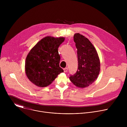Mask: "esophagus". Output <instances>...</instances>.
Masks as SVG:
<instances>
[{
  "label": "esophagus",
  "instance_id": "34e87169",
  "mask_svg": "<svg viewBox=\"0 0 127 127\" xmlns=\"http://www.w3.org/2000/svg\"><path fill=\"white\" fill-rule=\"evenodd\" d=\"M63 70H64V72H67V71H68V68H64L63 69Z\"/></svg>",
  "mask_w": 127,
  "mask_h": 127
}]
</instances>
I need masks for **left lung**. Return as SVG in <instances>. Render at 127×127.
Returning a JSON list of instances; mask_svg holds the SVG:
<instances>
[{"mask_svg": "<svg viewBox=\"0 0 127 127\" xmlns=\"http://www.w3.org/2000/svg\"><path fill=\"white\" fill-rule=\"evenodd\" d=\"M77 49L78 69L69 78L75 86L84 88L92 84L97 78L100 71V61L92 43L79 33L74 35Z\"/></svg>", "mask_w": 127, "mask_h": 127, "instance_id": "8db88e82", "label": "left lung"}]
</instances>
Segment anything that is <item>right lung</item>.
Masks as SVG:
<instances>
[{
  "mask_svg": "<svg viewBox=\"0 0 127 127\" xmlns=\"http://www.w3.org/2000/svg\"><path fill=\"white\" fill-rule=\"evenodd\" d=\"M64 40L63 37L48 36L31 50L26 59L25 71L32 83L39 87L47 86L64 72L59 66L58 48Z\"/></svg>",
  "mask_w": 127,
  "mask_h": 127,
  "instance_id": "obj_1",
  "label": "right lung"
}]
</instances>
